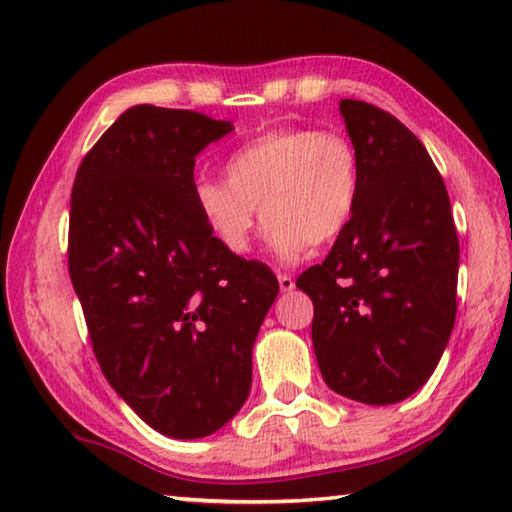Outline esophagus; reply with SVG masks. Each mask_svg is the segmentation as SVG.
<instances>
[{
	"label": "esophagus",
	"mask_w": 512,
	"mask_h": 512,
	"mask_svg": "<svg viewBox=\"0 0 512 512\" xmlns=\"http://www.w3.org/2000/svg\"><path fill=\"white\" fill-rule=\"evenodd\" d=\"M277 282H280V289L284 293H289V291L296 289V280H293L291 275H277Z\"/></svg>",
	"instance_id": "obj_1"
}]
</instances>
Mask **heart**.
I'll use <instances>...</instances> for the list:
<instances>
[{
    "mask_svg": "<svg viewBox=\"0 0 512 512\" xmlns=\"http://www.w3.org/2000/svg\"><path fill=\"white\" fill-rule=\"evenodd\" d=\"M225 178L194 185V205L216 241L230 253H246L262 209L275 257L298 262L309 244H327L350 223L361 164L348 135L280 128L232 151Z\"/></svg>",
    "mask_w": 512,
    "mask_h": 512,
    "instance_id": "1",
    "label": "heart"
}]
</instances>
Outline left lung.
Wrapping results in <instances>:
<instances>
[{"instance_id": "left-lung-1", "label": "left lung", "mask_w": 512, "mask_h": 512, "mask_svg": "<svg viewBox=\"0 0 512 512\" xmlns=\"http://www.w3.org/2000/svg\"><path fill=\"white\" fill-rule=\"evenodd\" d=\"M359 153L350 223L323 264L296 287L314 302L316 361L325 384L354 402L411 397L436 370L456 320L458 237L443 178L400 119L341 99Z\"/></svg>"}]
</instances>
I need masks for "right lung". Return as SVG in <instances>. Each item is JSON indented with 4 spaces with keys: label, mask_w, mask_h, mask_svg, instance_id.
Wrapping results in <instances>:
<instances>
[{
    "label": "right lung",
    "mask_w": 512,
    "mask_h": 512,
    "mask_svg": "<svg viewBox=\"0 0 512 512\" xmlns=\"http://www.w3.org/2000/svg\"><path fill=\"white\" fill-rule=\"evenodd\" d=\"M232 131L194 110L133 106L72 187L69 277L94 354L121 400L169 438L210 436L239 413L280 291L194 205L196 155Z\"/></svg>",
    "instance_id": "1"
}]
</instances>
